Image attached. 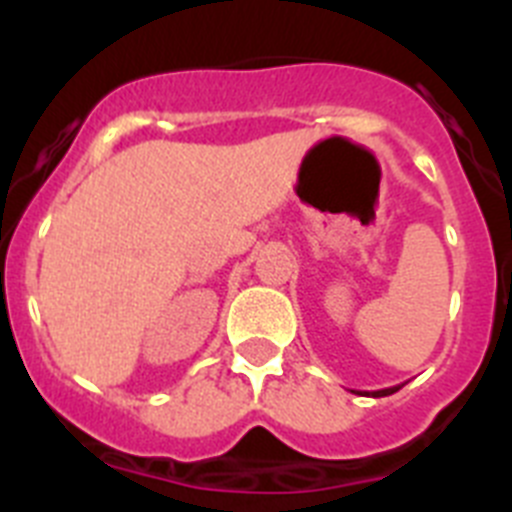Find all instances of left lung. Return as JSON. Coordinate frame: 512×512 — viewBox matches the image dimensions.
I'll return each instance as SVG.
<instances>
[{
	"instance_id": "8db88e82",
	"label": "left lung",
	"mask_w": 512,
	"mask_h": 512,
	"mask_svg": "<svg viewBox=\"0 0 512 512\" xmlns=\"http://www.w3.org/2000/svg\"><path fill=\"white\" fill-rule=\"evenodd\" d=\"M402 384H397V387H387V390H377V392H356V395H372V397H387V395H392V392H397L400 390Z\"/></svg>"
}]
</instances>
